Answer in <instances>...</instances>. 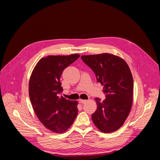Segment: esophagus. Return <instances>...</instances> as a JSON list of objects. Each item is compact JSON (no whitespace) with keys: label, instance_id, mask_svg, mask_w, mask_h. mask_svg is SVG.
<instances>
[{"label":"esophagus","instance_id":"34e87169","mask_svg":"<svg viewBox=\"0 0 160 160\" xmlns=\"http://www.w3.org/2000/svg\"><path fill=\"white\" fill-rule=\"evenodd\" d=\"M87 100H85V99H79V102L81 103H85L87 102Z\"/></svg>","mask_w":160,"mask_h":160}]
</instances>
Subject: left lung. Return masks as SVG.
<instances>
[{
  "label": "left lung",
  "mask_w": 160,
  "mask_h": 160,
  "mask_svg": "<svg viewBox=\"0 0 160 160\" xmlns=\"http://www.w3.org/2000/svg\"><path fill=\"white\" fill-rule=\"evenodd\" d=\"M82 60L95 73L97 81L103 86L106 98H95L98 109L92 120L101 132L109 133L122 126L133 103V80L127 62L110 53L82 55Z\"/></svg>",
  "instance_id": "1"
}]
</instances>
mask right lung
Returning <instances> with one entry per match:
<instances>
[{
    "instance_id": "obj_1",
    "label": "right lung",
    "mask_w": 160,
    "mask_h": 160,
    "mask_svg": "<svg viewBox=\"0 0 160 160\" xmlns=\"http://www.w3.org/2000/svg\"><path fill=\"white\" fill-rule=\"evenodd\" d=\"M79 56L72 54L42 57L32 71L28 93L32 108L41 123L52 132H65L78 113V102L66 99L59 94L63 90L60 81L62 71Z\"/></svg>"
}]
</instances>
